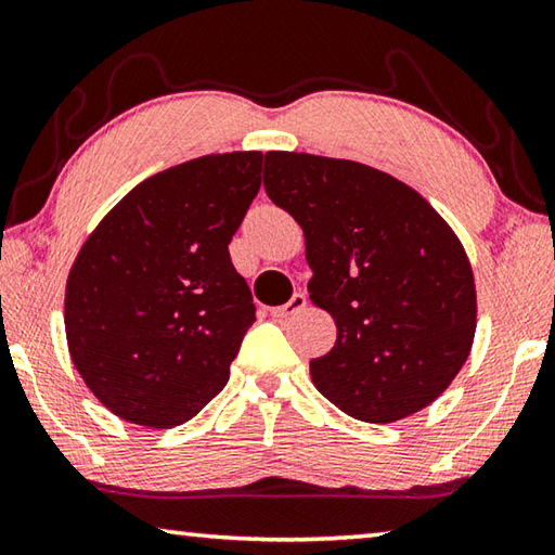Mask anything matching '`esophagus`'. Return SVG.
I'll list each match as a JSON object with an SVG mask.
<instances>
[{"mask_svg":"<svg viewBox=\"0 0 555 555\" xmlns=\"http://www.w3.org/2000/svg\"><path fill=\"white\" fill-rule=\"evenodd\" d=\"M306 304H308V298H306V294H294L291 296V300H286L284 306H279V308H274L271 310V315H274L276 320H286V318H294V315H298L300 310L306 308Z\"/></svg>","mask_w":555,"mask_h":555,"instance_id":"esophagus-1","label":"esophagus"}]
</instances>
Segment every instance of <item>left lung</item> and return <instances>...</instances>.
<instances>
[{
	"label": "left lung",
	"mask_w": 555,
	"mask_h": 555,
	"mask_svg": "<svg viewBox=\"0 0 555 555\" xmlns=\"http://www.w3.org/2000/svg\"><path fill=\"white\" fill-rule=\"evenodd\" d=\"M264 189L304 228L310 300L337 325L335 347L310 361L315 388L374 425L435 402L476 335L470 261L447 220L351 159L267 153Z\"/></svg>",
	"instance_id": "8db88e82"
}]
</instances>
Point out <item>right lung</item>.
I'll list each match as a JSON object with an SVG mask.
<instances>
[{
	"mask_svg": "<svg viewBox=\"0 0 555 555\" xmlns=\"http://www.w3.org/2000/svg\"><path fill=\"white\" fill-rule=\"evenodd\" d=\"M261 159L225 153L169 167L128 191L79 249L67 347L120 420L184 425L225 388L257 320L228 245L259 191Z\"/></svg>",
	"mask_w": 555,
	"mask_h": 555,
	"instance_id": "1",
	"label": "right lung"
}]
</instances>
